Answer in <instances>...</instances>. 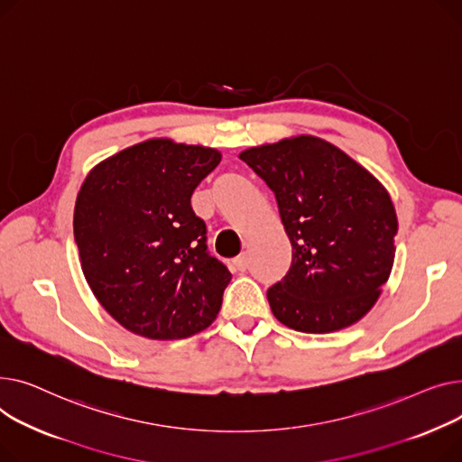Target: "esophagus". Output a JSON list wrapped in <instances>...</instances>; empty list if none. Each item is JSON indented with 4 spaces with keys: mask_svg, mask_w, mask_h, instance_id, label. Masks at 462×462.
Masks as SVG:
<instances>
[{
    "mask_svg": "<svg viewBox=\"0 0 462 462\" xmlns=\"http://www.w3.org/2000/svg\"><path fill=\"white\" fill-rule=\"evenodd\" d=\"M233 264H235L236 270H240V273H244V270L248 268V255L242 254V255L235 257V259H233Z\"/></svg>",
    "mask_w": 462,
    "mask_h": 462,
    "instance_id": "34e87169",
    "label": "esophagus"
}]
</instances>
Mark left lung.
I'll return each instance as SVG.
<instances>
[{
	"label": "left lung",
	"mask_w": 462,
	"mask_h": 462,
	"mask_svg": "<svg viewBox=\"0 0 462 462\" xmlns=\"http://www.w3.org/2000/svg\"><path fill=\"white\" fill-rule=\"evenodd\" d=\"M240 160L274 192L292 246L289 273L266 291L274 317L306 334L360 320L395 257L397 216L386 188L315 135L252 147Z\"/></svg>",
	"instance_id": "8db88e82"
}]
</instances>
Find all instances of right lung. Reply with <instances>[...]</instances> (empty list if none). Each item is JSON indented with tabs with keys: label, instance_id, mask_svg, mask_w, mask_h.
<instances>
[{
	"label": "right lung",
	"instance_id": "right-lung-1",
	"mask_svg": "<svg viewBox=\"0 0 462 462\" xmlns=\"http://www.w3.org/2000/svg\"><path fill=\"white\" fill-rule=\"evenodd\" d=\"M201 145L149 140L100 162L81 184L74 240L100 306L126 330L182 339L207 327L231 282L207 250L192 194L220 164Z\"/></svg>",
	"mask_w": 462,
	"mask_h": 462
}]
</instances>
